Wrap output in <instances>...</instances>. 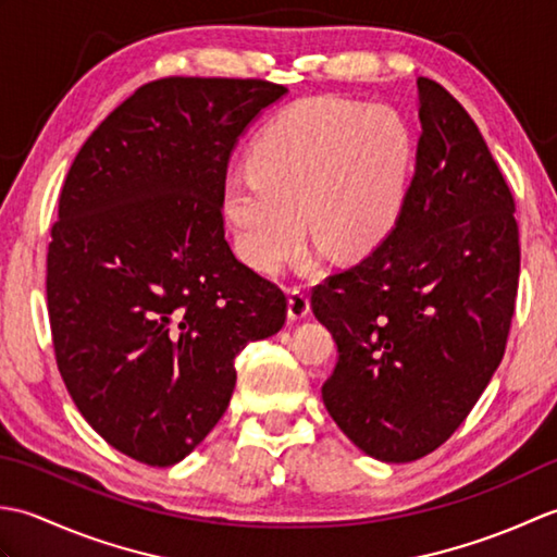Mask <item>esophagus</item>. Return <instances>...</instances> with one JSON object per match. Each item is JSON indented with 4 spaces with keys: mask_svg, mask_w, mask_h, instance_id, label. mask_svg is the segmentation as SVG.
<instances>
[{
    "mask_svg": "<svg viewBox=\"0 0 557 557\" xmlns=\"http://www.w3.org/2000/svg\"><path fill=\"white\" fill-rule=\"evenodd\" d=\"M311 313V301L301 289H289V301H287V315L289 321H304L306 315Z\"/></svg>",
    "mask_w": 557,
    "mask_h": 557,
    "instance_id": "esophagus-1",
    "label": "esophagus"
}]
</instances>
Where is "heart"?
Instances as JSON below:
<instances>
[{
	"mask_svg": "<svg viewBox=\"0 0 557 557\" xmlns=\"http://www.w3.org/2000/svg\"><path fill=\"white\" fill-rule=\"evenodd\" d=\"M413 140L389 108L318 98L272 122L251 152V170L224 184L234 246L258 272H277L309 230L339 256H361L393 227Z\"/></svg>",
	"mask_w": 557,
	"mask_h": 557,
	"instance_id": "b5f03b06",
	"label": "heart"
}]
</instances>
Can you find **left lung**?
<instances>
[{"label":"left lung","mask_w":557,"mask_h":557,"mask_svg":"<svg viewBox=\"0 0 557 557\" xmlns=\"http://www.w3.org/2000/svg\"><path fill=\"white\" fill-rule=\"evenodd\" d=\"M417 90V168L395 227L311 294L339 354L325 409L393 465L433 453L474 409L503 361L519 280L515 198L479 126L441 83L421 76Z\"/></svg>","instance_id":"obj_1"}]
</instances>
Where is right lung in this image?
I'll return each mask as SVG.
<instances>
[{
  "label": "right lung",
  "mask_w": 557,
  "mask_h": 557,
  "mask_svg": "<svg viewBox=\"0 0 557 557\" xmlns=\"http://www.w3.org/2000/svg\"><path fill=\"white\" fill-rule=\"evenodd\" d=\"M287 88L146 83L71 164L47 248L59 373L92 431L150 467L182 461L227 409L234 357L280 333L287 299L224 239L236 140Z\"/></svg>",
  "instance_id": "add662e5"
}]
</instances>
